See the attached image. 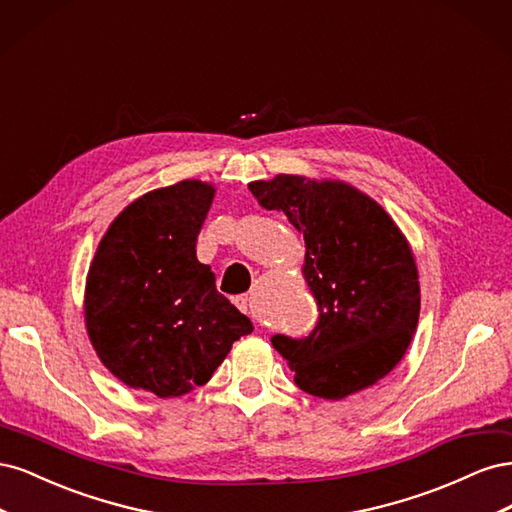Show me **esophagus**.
<instances>
[{"label": "esophagus", "instance_id": "obj_1", "mask_svg": "<svg viewBox=\"0 0 512 512\" xmlns=\"http://www.w3.org/2000/svg\"><path fill=\"white\" fill-rule=\"evenodd\" d=\"M235 305L241 309L243 314H247L250 312V297H247V294H239V297L235 299Z\"/></svg>", "mask_w": 512, "mask_h": 512}]
</instances>
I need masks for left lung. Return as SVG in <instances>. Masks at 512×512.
Listing matches in <instances>:
<instances>
[{
    "label": "left lung",
    "mask_w": 512,
    "mask_h": 512,
    "mask_svg": "<svg viewBox=\"0 0 512 512\" xmlns=\"http://www.w3.org/2000/svg\"><path fill=\"white\" fill-rule=\"evenodd\" d=\"M262 209L282 211L305 239L303 277L318 303L307 337L273 335L299 389L344 399L397 367L421 312L404 232L374 198L337 179L277 175L252 181Z\"/></svg>",
    "instance_id": "obj_1"
}]
</instances>
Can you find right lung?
I'll return each instance as SVG.
<instances>
[{
  "instance_id": "right-lung-1",
  "label": "right lung",
  "mask_w": 512,
  "mask_h": 512,
  "mask_svg": "<svg viewBox=\"0 0 512 512\" xmlns=\"http://www.w3.org/2000/svg\"><path fill=\"white\" fill-rule=\"evenodd\" d=\"M215 188L183 179L136 198L108 226L85 284V327L130 389L181 397L211 380L254 327L196 258Z\"/></svg>"
}]
</instances>
